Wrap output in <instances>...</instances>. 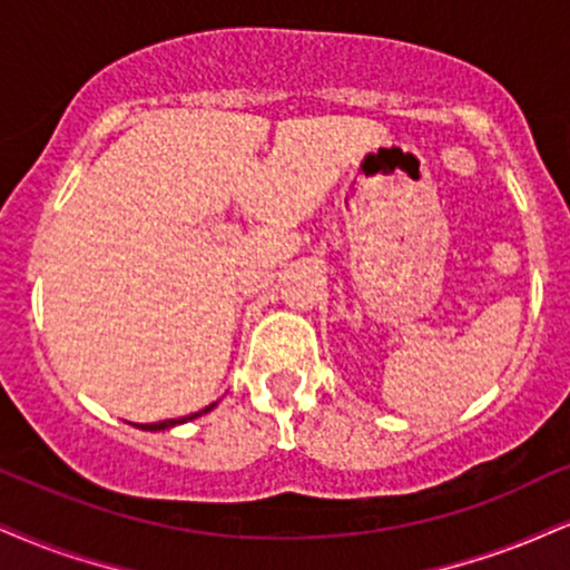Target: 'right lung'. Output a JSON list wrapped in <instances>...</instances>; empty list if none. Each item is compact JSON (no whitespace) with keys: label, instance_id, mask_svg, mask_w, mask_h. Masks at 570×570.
<instances>
[{"label":"right lung","instance_id":"obj_1","mask_svg":"<svg viewBox=\"0 0 570 570\" xmlns=\"http://www.w3.org/2000/svg\"><path fill=\"white\" fill-rule=\"evenodd\" d=\"M216 404H210V406H206V410H200V412H195V414H187V417H177V420H160V423H150V425H137V428H142V431H166V428H174V425H179V423H187V420H193V417H200L203 412H210L214 410Z\"/></svg>","mask_w":570,"mask_h":570}]
</instances>
